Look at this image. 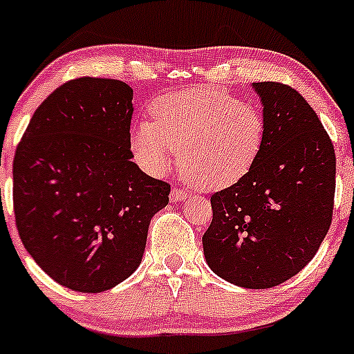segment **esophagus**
Segmentation results:
<instances>
[{"mask_svg": "<svg viewBox=\"0 0 354 354\" xmlns=\"http://www.w3.org/2000/svg\"><path fill=\"white\" fill-rule=\"evenodd\" d=\"M185 197H187V191H185V189L172 187V191H170V201H172V203H178V201H184Z\"/></svg>", "mask_w": 354, "mask_h": 354, "instance_id": "obj_1", "label": "esophagus"}]
</instances>
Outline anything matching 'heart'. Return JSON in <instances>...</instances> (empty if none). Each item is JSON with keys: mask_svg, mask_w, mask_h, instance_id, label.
<instances>
[{"mask_svg": "<svg viewBox=\"0 0 354 354\" xmlns=\"http://www.w3.org/2000/svg\"><path fill=\"white\" fill-rule=\"evenodd\" d=\"M150 113L153 121H140L131 130L136 160L158 172L178 148L180 170L204 191L238 184L257 165L267 142L263 111L214 87L163 94Z\"/></svg>", "mask_w": 354, "mask_h": 354, "instance_id": "1", "label": "heart"}]
</instances>
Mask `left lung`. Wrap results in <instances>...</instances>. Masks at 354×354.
Listing matches in <instances>:
<instances>
[{
    "instance_id": "8db88e82",
    "label": "left lung",
    "mask_w": 354,
    "mask_h": 354,
    "mask_svg": "<svg viewBox=\"0 0 354 354\" xmlns=\"http://www.w3.org/2000/svg\"><path fill=\"white\" fill-rule=\"evenodd\" d=\"M267 142L252 172L212 194L203 236L216 275L245 288L292 279L317 253L333 221L336 153L309 102L282 82H253Z\"/></svg>"
}]
</instances>
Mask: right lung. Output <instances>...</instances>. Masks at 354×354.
Segmentation results:
<instances>
[{"label":"right lung","mask_w":354,"mask_h":354,"mask_svg":"<svg viewBox=\"0 0 354 354\" xmlns=\"http://www.w3.org/2000/svg\"><path fill=\"white\" fill-rule=\"evenodd\" d=\"M133 89L79 77L33 113L13 158V209L26 252L57 283L96 294L138 268L170 185L131 162Z\"/></svg>","instance_id":"add662e5"}]
</instances>
